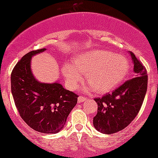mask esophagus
<instances>
[{"mask_svg": "<svg viewBox=\"0 0 158 158\" xmlns=\"http://www.w3.org/2000/svg\"><path fill=\"white\" fill-rule=\"evenodd\" d=\"M87 101V98L84 97H83V96H79V97H78V102L79 103H80V102H83V101Z\"/></svg>", "mask_w": 158, "mask_h": 158, "instance_id": "34e87169", "label": "esophagus"}]
</instances>
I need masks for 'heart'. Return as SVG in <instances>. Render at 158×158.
I'll use <instances>...</instances> for the list:
<instances>
[{"label": "heart", "mask_w": 158, "mask_h": 158, "mask_svg": "<svg viewBox=\"0 0 158 158\" xmlns=\"http://www.w3.org/2000/svg\"><path fill=\"white\" fill-rule=\"evenodd\" d=\"M129 70L130 64L123 55L109 50H93L78 56L74 66L64 65L62 72L70 88H76L81 75H85L88 83L86 89L103 94L116 88L126 79Z\"/></svg>", "instance_id": "b5f03b06"}]
</instances>
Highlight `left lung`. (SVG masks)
Wrapping results in <instances>:
<instances>
[{"instance_id": "1", "label": "left lung", "mask_w": 158, "mask_h": 158, "mask_svg": "<svg viewBox=\"0 0 158 158\" xmlns=\"http://www.w3.org/2000/svg\"><path fill=\"white\" fill-rule=\"evenodd\" d=\"M131 56L134 62V78L127 80L111 94L94 99L98 108L93 125L104 134H114L127 127L138 114L145 97L147 70L132 52Z\"/></svg>"}]
</instances>
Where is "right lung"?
Masks as SVG:
<instances>
[{"instance_id": "obj_1", "label": "right lung", "mask_w": 158, "mask_h": 158, "mask_svg": "<svg viewBox=\"0 0 158 158\" xmlns=\"http://www.w3.org/2000/svg\"><path fill=\"white\" fill-rule=\"evenodd\" d=\"M45 48L25 54L11 73V92L22 119L33 130L41 133H57L75 106L78 95L66 90L58 83H42L31 71V58Z\"/></svg>"}]
</instances>
